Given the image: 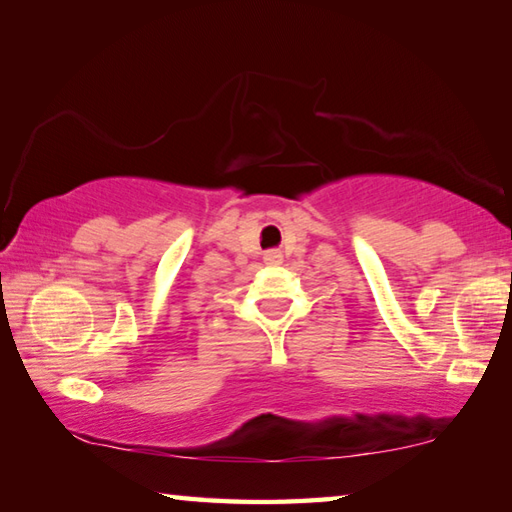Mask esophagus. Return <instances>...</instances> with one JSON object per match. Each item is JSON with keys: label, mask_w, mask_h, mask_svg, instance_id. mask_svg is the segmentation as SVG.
<instances>
[{"label": "esophagus", "mask_w": 512, "mask_h": 512, "mask_svg": "<svg viewBox=\"0 0 512 512\" xmlns=\"http://www.w3.org/2000/svg\"><path fill=\"white\" fill-rule=\"evenodd\" d=\"M264 262L266 264H280L282 262V250H266Z\"/></svg>", "instance_id": "34e87169"}]
</instances>
